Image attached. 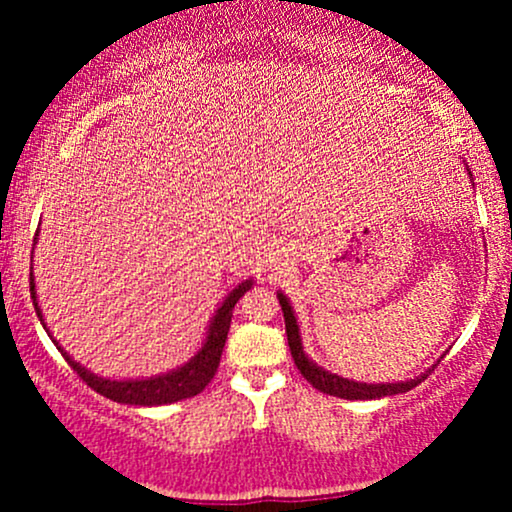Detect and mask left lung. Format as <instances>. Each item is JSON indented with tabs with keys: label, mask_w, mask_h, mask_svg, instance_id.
Returning a JSON list of instances; mask_svg holds the SVG:
<instances>
[{
	"label": "left lung",
	"mask_w": 512,
	"mask_h": 512,
	"mask_svg": "<svg viewBox=\"0 0 512 512\" xmlns=\"http://www.w3.org/2000/svg\"><path fill=\"white\" fill-rule=\"evenodd\" d=\"M281 310H284V322H286V337H289V349L293 356V363L301 370V375L308 380L315 390L325 392V395L342 397V399H378L387 395H399V392H409L411 387H416L426 375L416 380H407V383H390V385H366V383H354V380H344L339 375L327 373V370L317 368L313 361H308V356L303 354L301 346V334H298L296 317L291 313V305L286 301V296L279 293Z\"/></svg>",
	"instance_id": "obj_1"
}]
</instances>
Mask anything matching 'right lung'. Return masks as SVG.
Returning a JSON list of instances; mask_svg holds the SVG:
<instances>
[{"mask_svg":"<svg viewBox=\"0 0 512 512\" xmlns=\"http://www.w3.org/2000/svg\"><path fill=\"white\" fill-rule=\"evenodd\" d=\"M250 286H252L250 281H243L238 289H233L231 296H228L226 301H223L221 308L216 310L214 320H211L207 344L202 346V351H199V354L192 358L187 366L175 370V373L158 375V378H151V380H103V378H98V375L88 373L86 368H81L79 363L72 361V358L64 354L62 349L60 351H62V356L67 358L69 366L76 370V375H79V378L84 380L91 390H96L98 395L113 399V402L139 404V407H154V404H170V402H180V399H187V397H195L197 392H202L204 387L211 383L216 368H219L223 344H226L228 327H231L233 308H236V303L243 298V293L248 291ZM31 298L35 305V313H38L40 322H43V315H40L38 303H35L33 279H31Z\"/></svg>","mask_w":512,"mask_h":512,"instance_id":"add662e5","label":"right lung"}]
</instances>
